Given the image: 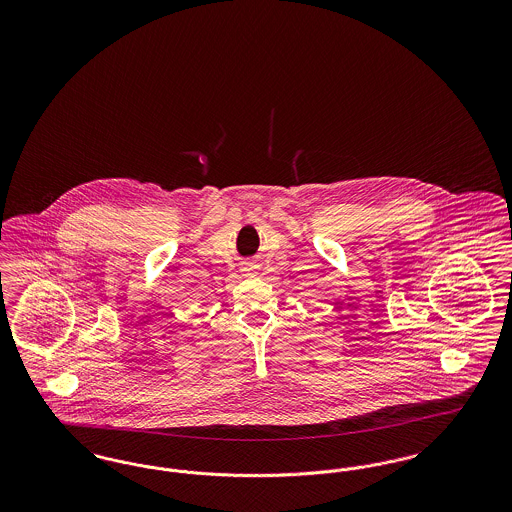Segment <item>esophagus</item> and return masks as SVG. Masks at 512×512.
Instances as JSON below:
<instances>
[{
  "label": "esophagus",
  "instance_id": "34e87169",
  "mask_svg": "<svg viewBox=\"0 0 512 512\" xmlns=\"http://www.w3.org/2000/svg\"><path fill=\"white\" fill-rule=\"evenodd\" d=\"M242 272H244V276H253V274L257 272V265H253V263H244Z\"/></svg>",
  "mask_w": 512,
  "mask_h": 512
}]
</instances>
